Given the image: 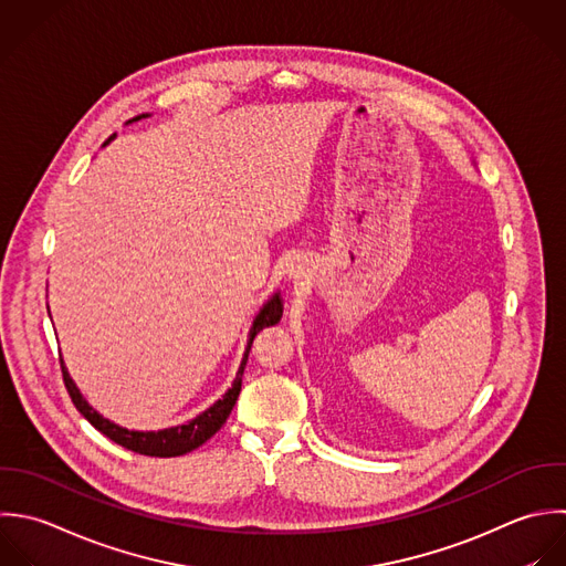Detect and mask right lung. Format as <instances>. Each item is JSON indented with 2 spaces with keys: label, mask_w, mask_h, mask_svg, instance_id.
I'll list each match as a JSON object with an SVG mask.
<instances>
[{
  "label": "right lung",
  "mask_w": 566,
  "mask_h": 566,
  "mask_svg": "<svg viewBox=\"0 0 566 566\" xmlns=\"http://www.w3.org/2000/svg\"><path fill=\"white\" fill-rule=\"evenodd\" d=\"M151 114H138L134 118L127 120L134 123V120H140V118H147ZM116 134H112L103 145H107L109 140H114ZM282 311H284V304H282V297L280 293L275 291L260 308V313L255 315L253 319V326L249 331V342H247V350H244V357L240 361V368L235 373V379L231 384V388L224 392L222 399H218L211 408H207L205 412H200L196 419L187 421V423H180V426H174V428H165V430H151V432H143V430H127L123 426H116L114 421L105 419L103 415H98L87 401L85 397L81 395V390L76 388V384L72 381L65 364H63V357H61V373H63V384L67 388V395L74 403V408L101 432L105 434L109 441L118 443L120 448L125 450H132L136 454H143V457H158V459H169V457H182L196 448H200L205 441H209L222 426L224 421L229 419L235 401H238V395H240V388H242V373H244V366H247V359H249V350H251V344H253V337L262 331V328H269V326H275L280 319H282Z\"/></svg>",
  "instance_id": "obj_1"
}]
</instances>
